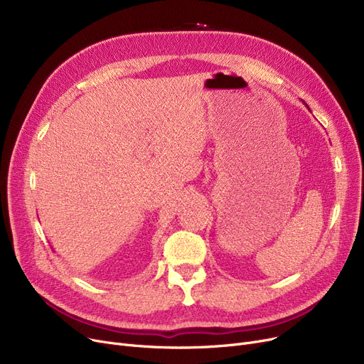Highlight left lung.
Here are the masks:
<instances>
[{"instance_id":"8db88e82","label":"left lung","mask_w":364,"mask_h":364,"mask_svg":"<svg viewBox=\"0 0 364 364\" xmlns=\"http://www.w3.org/2000/svg\"><path fill=\"white\" fill-rule=\"evenodd\" d=\"M304 105H305V103H304ZM305 106H307V105H305ZM307 107H309V106H307ZM309 110H310V107H309Z\"/></svg>"}]
</instances>
